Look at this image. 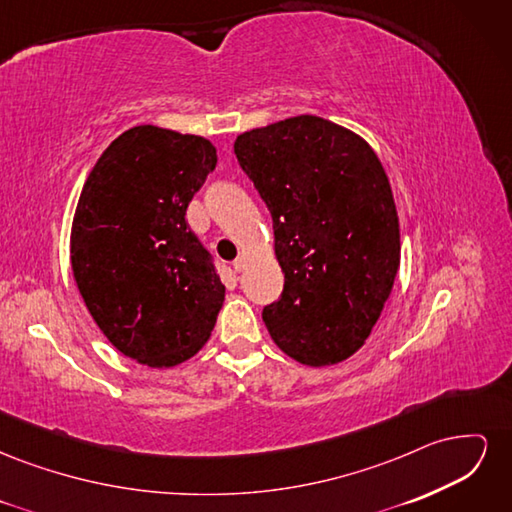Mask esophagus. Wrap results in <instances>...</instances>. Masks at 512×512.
I'll return each mask as SVG.
<instances>
[{"instance_id": "esophagus-1", "label": "esophagus", "mask_w": 512, "mask_h": 512, "mask_svg": "<svg viewBox=\"0 0 512 512\" xmlns=\"http://www.w3.org/2000/svg\"><path fill=\"white\" fill-rule=\"evenodd\" d=\"M243 267H245V258H243V256H239V258L232 260V269H235L237 273H239V271H243Z\"/></svg>"}]
</instances>
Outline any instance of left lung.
<instances>
[{
  "instance_id": "8db88e82",
  "label": "left lung",
  "mask_w": 512,
  "mask_h": 512,
  "mask_svg": "<svg viewBox=\"0 0 512 512\" xmlns=\"http://www.w3.org/2000/svg\"><path fill=\"white\" fill-rule=\"evenodd\" d=\"M237 160L273 218L284 271L262 320L294 361L333 365L359 350L399 269L389 179L361 136L299 115L237 136Z\"/></svg>"
}]
</instances>
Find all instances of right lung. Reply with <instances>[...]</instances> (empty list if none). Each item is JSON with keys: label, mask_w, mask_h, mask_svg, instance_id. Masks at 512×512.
I'll list each match as a JSON object with an SVG mask.
<instances>
[{"label": "right lung", "mask_w": 512, "mask_h": 512, "mask_svg": "<svg viewBox=\"0 0 512 512\" xmlns=\"http://www.w3.org/2000/svg\"><path fill=\"white\" fill-rule=\"evenodd\" d=\"M215 164L203 136L136 126L106 147L83 185L74 280L108 342L143 365L188 361L222 309L215 260L185 220Z\"/></svg>", "instance_id": "add662e5"}]
</instances>
